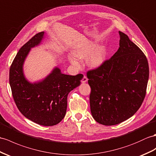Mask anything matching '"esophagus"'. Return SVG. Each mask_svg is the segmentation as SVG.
<instances>
[{
    "label": "esophagus",
    "instance_id": "esophagus-1",
    "mask_svg": "<svg viewBox=\"0 0 156 156\" xmlns=\"http://www.w3.org/2000/svg\"><path fill=\"white\" fill-rule=\"evenodd\" d=\"M87 80H88V79H87V77H86V76H84V77H83V79H82L81 82L82 83H86L87 81Z\"/></svg>",
    "mask_w": 156,
    "mask_h": 156
}]
</instances>
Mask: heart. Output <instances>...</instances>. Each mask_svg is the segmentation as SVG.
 Listing matches in <instances>:
<instances>
[{
  "label": "heart",
  "instance_id": "b5f03b06",
  "mask_svg": "<svg viewBox=\"0 0 156 156\" xmlns=\"http://www.w3.org/2000/svg\"><path fill=\"white\" fill-rule=\"evenodd\" d=\"M97 44L95 43L92 42V41H89V42L83 44L81 45L80 47L76 49L73 51V55L76 58L79 59H85L92 54ZM106 54H107V51H106V49L104 46L98 47L97 49L95 54L92 56V58L89 61V66L93 67H97L99 66L104 62L106 57ZM69 60L70 62L74 66L77 67L79 66L78 61L76 59L73 58H70Z\"/></svg>",
  "mask_w": 156,
  "mask_h": 156
}]
</instances>
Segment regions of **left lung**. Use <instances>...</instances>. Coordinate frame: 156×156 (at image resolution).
<instances>
[{"label": "left lung", "instance_id": "left-lung-1", "mask_svg": "<svg viewBox=\"0 0 156 156\" xmlns=\"http://www.w3.org/2000/svg\"><path fill=\"white\" fill-rule=\"evenodd\" d=\"M120 47L111 58L87 73L90 107L97 122L112 126L137 112L146 94L149 66L146 56L119 31Z\"/></svg>", "mask_w": 156, "mask_h": 156}]
</instances>
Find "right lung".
Returning <instances> with one entry per match:
<instances>
[{
    "label": "right lung",
    "mask_w": 156,
    "mask_h": 156,
    "mask_svg": "<svg viewBox=\"0 0 156 156\" xmlns=\"http://www.w3.org/2000/svg\"><path fill=\"white\" fill-rule=\"evenodd\" d=\"M44 32L36 34L18 51L11 64L9 83L20 112L32 122L45 126L59 123L66 115L67 95L81 84L83 75H69L55 68L42 81L30 83L25 79L22 66L30 48L38 45Z\"/></svg>",
    "instance_id": "obj_1"
}]
</instances>
